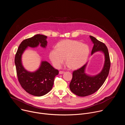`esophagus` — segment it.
I'll use <instances>...</instances> for the list:
<instances>
[{"instance_id": "1", "label": "esophagus", "mask_w": 125, "mask_h": 125, "mask_svg": "<svg viewBox=\"0 0 125 125\" xmlns=\"http://www.w3.org/2000/svg\"><path fill=\"white\" fill-rule=\"evenodd\" d=\"M64 73H65L64 71H59V74H64Z\"/></svg>"}]
</instances>
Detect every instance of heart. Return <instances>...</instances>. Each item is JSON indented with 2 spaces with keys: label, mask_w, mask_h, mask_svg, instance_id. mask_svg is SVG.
I'll return each mask as SVG.
<instances>
[{
  "label": "heart",
  "mask_w": 125,
  "mask_h": 125,
  "mask_svg": "<svg viewBox=\"0 0 125 125\" xmlns=\"http://www.w3.org/2000/svg\"><path fill=\"white\" fill-rule=\"evenodd\" d=\"M89 54L90 48L86 44L75 40H66L57 43L56 49H51L49 56L53 65L56 68L61 67L65 58L68 66L77 69L86 63Z\"/></svg>",
  "instance_id": "1"
}]
</instances>
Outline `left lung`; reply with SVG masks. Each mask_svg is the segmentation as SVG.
<instances>
[{
    "mask_svg": "<svg viewBox=\"0 0 125 125\" xmlns=\"http://www.w3.org/2000/svg\"><path fill=\"white\" fill-rule=\"evenodd\" d=\"M94 46L92 55L97 51H101L104 55V63L101 72L94 76H90L85 73L86 63L80 69L75 70L73 78L70 83V89L76 95L84 97L91 95L102 85L107 77L110 68V60L108 48L106 45L97 40L95 38L90 36Z\"/></svg>",
    "mask_w": 125,
    "mask_h": 125,
    "instance_id": "8db88e82",
    "label": "left lung"
}]
</instances>
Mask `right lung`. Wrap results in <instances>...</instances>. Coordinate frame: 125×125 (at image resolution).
<instances>
[{"instance_id":"obj_1","label":"right lung","mask_w":125,"mask_h":125,"mask_svg":"<svg viewBox=\"0 0 125 125\" xmlns=\"http://www.w3.org/2000/svg\"><path fill=\"white\" fill-rule=\"evenodd\" d=\"M47 37L36 34L24 40L18 48L15 57V64L18 81L26 92L36 96H43L49 93L52 88L54 78L59 71L55 69L48 62L42 61L40 67L34 72H30L23 66L22 56L28 47L34 48L39 44L43 48L47 46Z\"/></svg>"}]
</instances>
